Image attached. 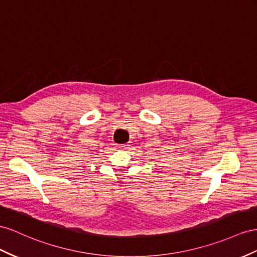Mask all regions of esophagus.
I'll list each match as a JSON object with an SVG mask.
<instances>
[{
	"instance_id": "esophagus-1",
	"label": "esophagus",
	"mask_w": 257,
	"mask_h": 257,
	"mask_svg": "<svg viewBox=\"0 0 257 257\" xmlns=\"http://www.w3.org/2000/svg\"><path fill=\"white\" fill-rule=\"evenodd\" d=\"M115 147H116V148H119V149H123V148H125L126 146H125V145H116Z\"/></svg>"
}]
</instances>
